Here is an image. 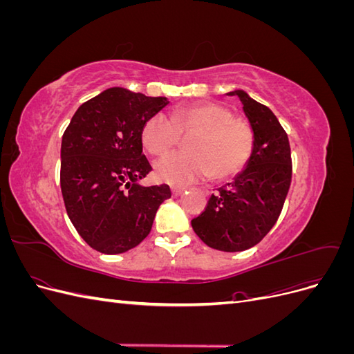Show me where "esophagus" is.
<instances>
[{
	"mask_svg": "<svg viewBox=\"0 0 354 354\" xmlns=\"http://www.w3.org/2000/svg\"><path fill=\"white\" fill-rule=\"evenodd\" d=\"M185 192V187H181V186H174V187H171V194H173V196H178V195H181Z\"/></svg>",
	"mask_w": 354,
	"mask_h": 354,
	"instance_id": "esophagus-1",
	"label": "esophagus"
}]
</instances>
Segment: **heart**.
<instances>
[{"mask_svg": "<svg viewBox=\"0 0 354 354\" xmlns=\"http://www.w3.org/2000/svg\"><path fill=\"white\" fill-rule=\"evenodd\" d=\"M180 136H187L186 152L173 153L156 164V176L169 185H185L211 174L224 180L246 165L252 153L250 125L216 102H196L174 108L169 118L156 113L142 130L145 147L152 155L168 153Z\"/></svg>", "mask_w": 354, "mask_h": 354, "instance_id": "b5f03b06", "label": "heart"}]
</instances>
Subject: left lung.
<instances>
[{
	"instance_id": "left-lung-1",
	"label": "left lung",
	"mask_w": 354,
	"mask_h": 354,
	"mask_svg": "<svg viewBox=\"0 0 354 354\" xmlns=\"http://www.w3.org/2000/svg\"><path fill=\"white\" fill-rule=\"evenodd\" d=\"M254 136L252 153L230 183L211 195L192 227L203 243L224 252H238L259 243L279 218L291 185L292 165L288 136L267 106L233 90Z\"/></svg>"
}]
</instances>
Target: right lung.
<instances>
[{"instance_id": "1", "label": "right lung", "mask_w": 354, "mask_h": 354, "mask_svg": "<svg viewBox=\"0 0 354 354\" xmlns=\"http://www.w3.org/2000/svg\"><path fill=\"white\" fill-rule=\"evenodd\" d=\"M112 87L82 103L62 137L60 187L68 216L93 250L122 254L152 229L167 185L142 186L152 169L143 155L142 130L168 104Z\"/></svg>"}]
</instances>
